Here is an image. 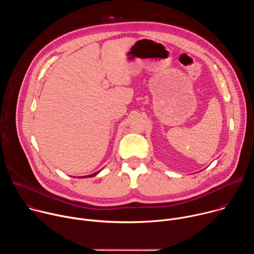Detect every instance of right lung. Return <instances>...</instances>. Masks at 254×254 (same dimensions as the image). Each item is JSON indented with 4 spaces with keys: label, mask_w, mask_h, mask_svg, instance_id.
Returning a JSON list of instances; mask_svg holds the SVG:
<instances>
[{
    "label": "right lung",
    "mask_w": 254,
    "mask_h": 254,
    "mask_svg": "<svg viewBox=\"0 0 254 254\" xmlns=\"http://www.w3.org/2000/svg\"><path fill=\"white\" fill-rule=\"evenodd\" d=\"M101 171V170H100ZM100 171H98V172H95V173H93V174H90V175H87V176H82V177H78V178H91V177H94V176H96Z\"/></svg>",
    "instance_id": "add662e5"
}]
</instances>
